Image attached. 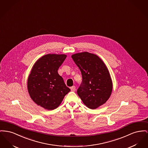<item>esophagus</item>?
I'll list each match as a JSON object with an SVG mask.
<instances>
[{"label": "esophagus", "mask_w": 148, "mask_h": 148, "mask_svg": "<svg viewBox=\"0 0 148 148\" xmlns=\"http://www.w3.org/2000/svg\"><path fill=\"white\" fill-rule=\"evenodd\" d=\"M70 89L72 92H75L76 90V87L75 86H72V87H70Z\"/></svg>", "instance_id": "1"}]
</instances>
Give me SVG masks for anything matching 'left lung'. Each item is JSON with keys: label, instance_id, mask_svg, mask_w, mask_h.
Listing matches in <instances>:
<instances>
[{"label": "left lung", "instance_id": "1", "mask_svg": "<svg viewBox=\"0 0 148 148\" xmlns=\"http://www.w3.org/2000/svg\"><path fill=\"white\" fill-rule=\"evenodd\" d=\"M71 58L82 73L77 94L84 104L91 109L104 104L112 90V80L104 62L98 56L88 52L74 54Z\"/></svg>", "mask_w": 148, "mask_h": 148}]
</instances>
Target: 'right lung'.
<instances>
[{
	"label": "right lung",
	"mask_w": 148,
	"mask_h": 148,
	"mask_svg": "<svg viewBox=\"0 0 148 148\" xmlns=\"http://www.w3.org/2000/svg\"><path fill=\"white\" fill-rule=\"evenodd\" d=\"M65 55L47 54L36 62L29 75L27 87L32 99L48 110L56 108L70 91L58 73Z\"/></svg>",
	"instance_id": "right-lung-1"
}]
</instances>
